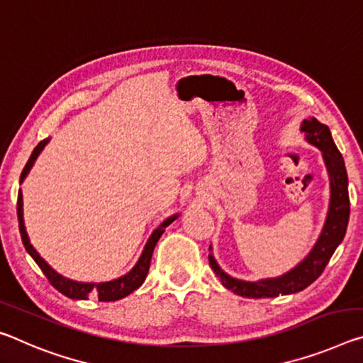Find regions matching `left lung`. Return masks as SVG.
I'll list each match as a JSON object with an SVG mask.
<instances>
[{
  "label": "left lung",
  "mask_w": 363,
  "mask_h": 363,
  "mask_svg": "<svg viewBox=\"0 0 363 363\" xmlns=\"http://www.w3.org/2000/svg\"><path fill=\"white\" fill-rule=\"evenodd\" d=\"M302 130L307 134V140L323 152L326 168L328 172H330L331 202L323 231H321L320 239L316 240L315 247L307 255L306 260L298 263L294 269H291L284 276H279V278L263 279L257 281V283L231 278V276L224 273L218 267L213 255L208 254L211 269L220 278L221 284L226 289L233 291L234 294L250 298H264L294 294V292L303 291L323 273L330 258L335 254L337 245L342 242L344 235H346L350 202L347 191V171L346 164H344L342 155L337 150L335 142H333L331 132L328 129V125L320 124L315 118L303 121Z\"/></svg>",
  "instance_id": "left-lung-1"
}]
</instances>
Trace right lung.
<instances>
[{
	"mask_svg": "<svg viewBox=\"0 0 363 363\" xmlns=\"http://www.w3.org/2000/svg\"><path fill=\"white\" fill-rule=\"evenodd\" d=\"M47 143H48V140H42L35 148H33L30 158H28L27 164L24 166V169H22L21 181L27 176L28 169L32 168L33 161L37 160L40 152L43 150V147L47 145ZM176 218L177 216L168 218V220H166L164 223H161L160 226L155 229L153 234L150 235V239H148L145 249H143L140 260L137 262L134 268H132V272L123 276V278L109 281V283H99V284L76 283V281H71V279L65 278V276L57 274L53 268L48 267V263L37 254V250L33 249L30 242H28V238H27V233L24 228V218H22V194H21V191H19V195H17V220H19V233H21L22 244H24L26 250L30 254L33 260H35V263L38 264L40 269H42L43 274L47 276L50 284L69 298H87L89 296H94V297H99L100 302H114L125 296H129L130 292H134L137 287L142 286V283L147 278L148 268H150V262H152V255H153V249H155V245H157L158 239L161 238V234L164 233L166 226H169V224L174 221Z\"/></svg>",
	"mask_w": 363,
	"mask_h": 363,
	"instance_id": "right-lung-1",
	"label": "right lung"
}]
</instances>
